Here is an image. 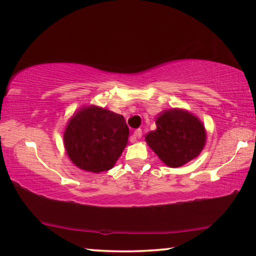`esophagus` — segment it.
Masks as SVG:
<instances>
[{
    "label": "esophagus",
    "mask_w": 256,
    "mask_h": 256,
    "mask_svg": "<svg viewBox=\"0 0 256 256\" xmlns=\"http://www.w3.org/2000/svg\"><path fill=\"white\" fill-rule=\"evenodd\" d=\"M142 131L140 130V128H138V130H136V131L134 132V134L131 136V138H130V142H137V139L142 138Z\"/></svg>",
    "instance_id": "1"
}]
</instances>
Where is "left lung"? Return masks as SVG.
<instances>
[{"instance_id": "left-lung-1", "label": "left lung", "mask_w": 256, "mask_h": 256, "mask_svg": "<svg viewBox=\"0 0 256 256\" xmlns=\"http://www.w3.org/2000/svg\"><path fill=\"white\" fill-rule=\"evenodd\" d=\"M156 130L146 134L145 140L170 168H180L196 158L206 142L205 126L186 110L162 111L156 120Z\"/></svg>"}]
</instances>
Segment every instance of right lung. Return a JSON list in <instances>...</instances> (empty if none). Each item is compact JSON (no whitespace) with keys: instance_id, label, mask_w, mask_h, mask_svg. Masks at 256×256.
Wrapping results in <instances>:
<instances>
[{"instance_id":"right-lung-1","label":"right lung","mask_w":256,"mask_h":256,"mask_svg":"<svg viewBox=\"0 0 256 256\" xmlns=\"http://www.w3.org/2000/svg\"><path fill=\"white\" fill-rule=\"evenodd\" d=\"M128 139L124 117L94 105L78 110L64 131V146L71 162L94 173L114 168Z\"/></svg>"}]
</instances>
